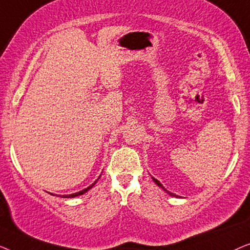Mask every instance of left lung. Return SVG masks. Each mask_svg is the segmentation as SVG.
Wrapping results in <instances>:
<instances>
[{"label":"left lung","instance_id":"left-lung-1","mask_svg":"<svg viewBox=\"0 0 250 250\" xmlns=\"http://www.w3.org/2000/svg\"><path fill=\"white\" fill-rule=\"evenodd\" d=\"M151 179L153 180V182H155L156 184H157V186H158L159 188H160V189H163L164 191H165V192L167 193V194H169V196H172V197H179V196H176V194H174L173 192H170V191H168V190H167V189H165V188H164V186H163V184L162 183H160L159 182V181L158 180H157V179H155V177H153V176H151Z\"/></svg>","mask_w":250,"mask_h":250}]
</instances>
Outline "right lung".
<instances>
[{"mask_svg": "<svg viewBox=\"0 0 250 250\" xmlns=\"http://www.w3.org/2000/svg\"><path fill=\"white\" fill-rule=\"evenodd\" d=\"M99 179H100V176H99ZM97 181H98V180H97ZM97 181H94V182H93V183H92L90 187H87V188H86V189L82 190V191H80V192H75V193H71V194H63V196H62V198H75V197H78V196H81V194H84L85 192H87V191H88V190H90V189H92V188H93V187H94V184H95V183H97ZM51 194H52V193H51Z\"/></svg>", "mask_w": 250, "mask_h": 250, "instance_id": "1", "label": "right lung"}]
</instances>
